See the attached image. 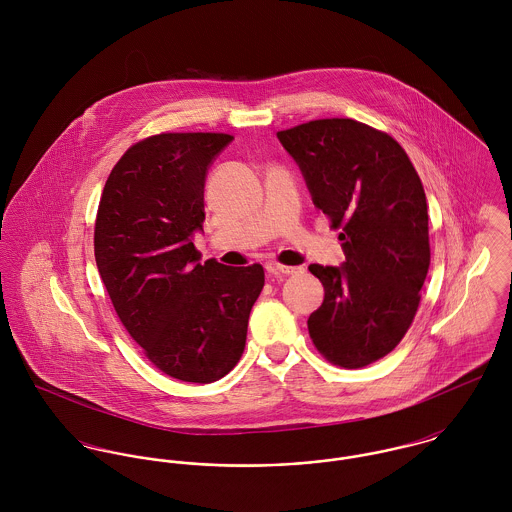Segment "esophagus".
<instances>
[{
	"label": "esophagus",
	"mask_w": 512,
	"mask_h": 512,
	"mask_svg": "<svg viewBox=\"0 0 512 512\" xmlns=\"http://www.w3.org/2000/svg\"><path fill=\"white\" fill-rule=\"evenodd\" d=\"M270 270L280 276H295V274L303 272L301 266H284V264H274V266H270Z\"/></svg>",
	"instance_id": "34e87169"
}]
</instances>
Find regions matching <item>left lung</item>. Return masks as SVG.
<instances>
[{
  "label": "left lung",
  "mask_w": 512,
  "mask_h": 512,
  "mask_svg": "<svg viewBox=\"0 0 512 512\" xmlns=\"http://www.w3.org/2000/svg\"><path fill=\"white\" fill-rule=\"evenodd\" d=\"M311 199L341 228L347 262L311 264L325 297L307 319L315 349L333 365L363 368L410 329L430 268L428 203L418 171L392 136L351 118L278 132Z\"/></svg>",
  "instance_id": "obj_1"
}]
</instances>
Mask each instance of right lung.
<instances>
[{"label":"right lung","instance_id":"obj_1","mask_svg":"<svg viewBox=\"0 0 512 512\" xmlns=\"http://www.w3.org/2000/svg\"><path fill=\"white\" fill-rule=\"evenodd\" d=\"M234 138L157 134L128 147L104 185L94 256L112 305L147 359L171 378L215 382L240 361L264 268L201 264L205 177Z\"/></svg>","mask_w":512,"mask_h":512}]
</instances>
